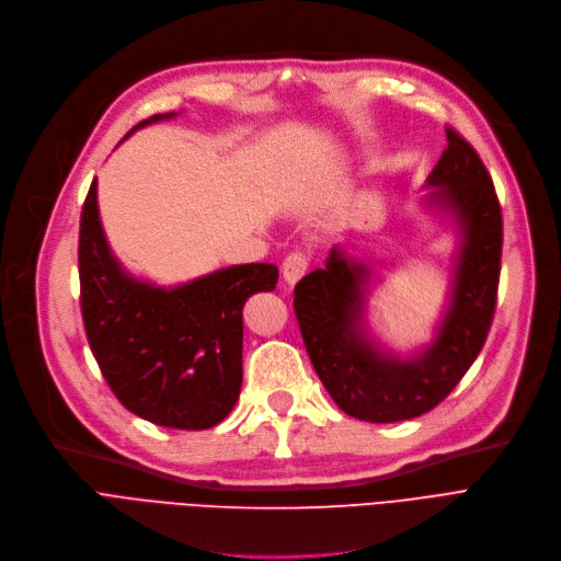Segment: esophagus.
<instances>
[{
	"label": "esophagus",
	"instance_id": "1",
	"mask_svg": "<svg viewBox=\"0 0 561 561\" xmlns=\"http://www.w3.org/2000/svg\"><path fill=\"white\" fill-rule=\"evenodd\" d=\"M307 267H309V256L305 252H294L288 254L282 263V277L288 286H294L307 273Z\"/></svg>",
	"mask_w": 561,
	"mask_h": 561
}]
</instances>
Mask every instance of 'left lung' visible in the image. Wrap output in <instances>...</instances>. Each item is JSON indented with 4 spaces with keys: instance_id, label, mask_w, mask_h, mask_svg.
Returning <instances> with one entry per match:
<instances>
[{
    "instance_id": "8db88e82",
    "label": "left lung",
    "mask_w": 561,
    "mask_h": 561,
    "mask_svg": "<svg viewBox=\"0 0 561 561\" xmlns=\"http://www.w3.org/2000/svg\"><path fill=\"white\" fill-rule=\"evenodd\" d=\"M424 187V206L458 233L449 300L431 344L405 357L380 344L367 321L374 271L341 245L296 286L294 309L313 369L334 403L362 422H403L433 410L472 367L493 323L502 210L481 158L456 130L447 128V149Z\"/></svg>"
}]
</instances>
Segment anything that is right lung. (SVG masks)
Wrapping results in <instances>:
<instances>
[{
	"instance_id": "right-lung-1",
	"label": "right lung",
	"mask_w": 561,
	"mask_h": 561,
	"mask_svg": "<svg viewBox=\"0 0 561 561\" xmlns=\"http://www.w3.org/2000/svg\"><path fill=\"white\" fill-rule=\"evenodd\" d=\"M174 116L156 114L135 130ZM78 261L87 339L114 397L158 426L220 424L242 385V307L275 288L277 265H229L179 286L137 279L107 245L95 179L82 208Z\"/></svg>"
}]
</instances>
